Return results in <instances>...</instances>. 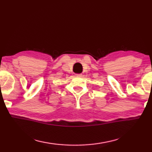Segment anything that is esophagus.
<instances>
[{"instance_id": "34e87169", "label": "esophagus", "mask_w": 152, "mask_h": 152, "mask_svg": "<svg viewBox=\"0 0 152 152\" xmlns=\"http://www.w3.org/2000/svg\"><path fill=\"white\" fill-rule=\"evenodd\" d=\"M77 76H81V74H77Z\"/></svg>"}]
</instances>
